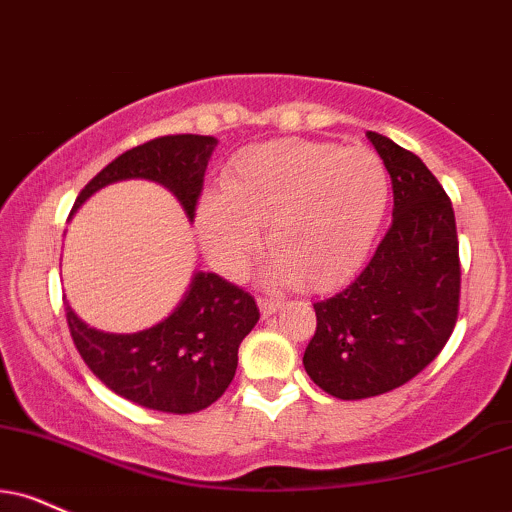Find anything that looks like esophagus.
<instances>
[{"mask_svg": "<svg viewBox=\"0 0 512 512\" xmlns=\"http://www.w3.org/2000/svg\"><path fill=\"white\" fill-rule=\"evenodd\" d=\"M257 305H260V312L264 319L276 315V312L281 310V300H274V298H260L257 300Z\"/></svg>", "mask_w": 512, "mask_h": 512, "instance_id": "1", "label": "esophagus"}]
</instances>
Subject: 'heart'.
I'll return each mask as SVG.
<instances>
[{
	"mask_svg": "<svg viewBox=\"0 0 512 512\" xmlns=\"http://www.w3.org/2000/svg\"><path fill=\"white\" fill-rule=\"evenodd\" d=\"M389 171L367 147L274 140L245 147L226 169L221 193L197 207L207 257L236 274L269 224L274 279L329 291L365 262L389 207Z\"/></svg>",
	"mask_w": 512,
	"mask_h": 512,
	"instance_id": "b5f03b06",
	"label": "heart"
}]
</instances>
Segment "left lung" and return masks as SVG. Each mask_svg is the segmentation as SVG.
<instances>
[{
	"mask_svg": "<svg viewBox=\"0 0 512 512\" xmlns=\"http://www.w3.org/2000/svg\"><path fill=\"white\" fill-rule=\"evenodd\" d=\"M391 176L393 221L367 267L315 303L303 365L329 396L362 400L422 372L453 334L460 300L455 214L446 190L412 152L367 131Z\"/></svg>",
	"mask_w": 512,
	"mask_h": 512,
	"instance_id": "8db88e82",
	"label": "left lung"
}]
</instances>
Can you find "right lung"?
<instances>
[{
    "mask_svg": "<svg viewBox=\"0 0 512 512\" xmlns=\"http://www.w3.org/2000/svg\"><path fill=\"white\" fill-rule=\"evenodd\" d=\"M217 143L212 135H164L133 147L80 190L73 212L97 190L143 178L169 190L193 221ZM257 319L260 310L252 295L207 272L193 274L186 295L169 317L133 334H109L88 326L66 303L73 343L90 372L116 396L174 415L205 410L229 389L240 341Z\"/></svg>",
    "mask_w": 512,
    "mask_h": 512,
    "instance_id": "1",
    "label": "right lung"
}]
</instances>
